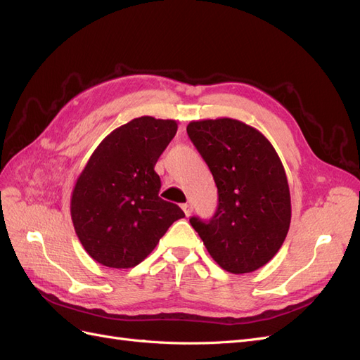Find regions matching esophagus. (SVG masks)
Returning a JSON list of instances; mask_svg holds the SVG:
<instances>
[{
  "mask_svg": "<svg viewBox=\"0 0 360 360\" xmlns=\"http://www.w3.org/2000/svg\"><path fill=\"white\" fill-rule=\"evenodd\" d=\"M181 209H183V212H184V214H186V216H191L192 212H193V207H192V204H189V202L181 204Z\"/></svg>",
  "mask_w": 360,
  "mask_h": 360,
  "instance_id": "esophagus-1",
  "label": "esophagus"
}]
</instances>
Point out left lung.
I'll return each mask as SVG.
<instances>
[{
	"label": "left lung",
	"mask_w": 360,
	"mask_h": 360,
	"mask_svg": "<svg viewBox=\"0 0 360 360\" xmlns=\"http://www.w3.org/2000/svg\"><path fill=\"white\" fill-rule=\"evenodd\" d=\"M217 188L210 221L191 225L212 258L234 275L267 264L284 243L291 201L285 169L269 139L238 120L191 122L186 127Z\"/></svg>",
	"instance_id": "1"
}]
</instances>
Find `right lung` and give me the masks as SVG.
Wrapping results in <instances>:
<instances>
[{"instance_id": "add662e5", "label": "right lung", "mask_w": 360, "mask_h": 360, "mask_svg": "<svg viewBox=\"0 0 360 360\" xmlns=\"http://www.w3.org/2000/svg\"><path fill=\"white\" fill-rule=\"evenodd\" d=\"M177 132L174 120L134 118L94 150L76 180L70 213L76 236L106 267L138 266L160 237L184 217L177 204L159 197L155 165Z\"/></svg>"}]
</instances>
